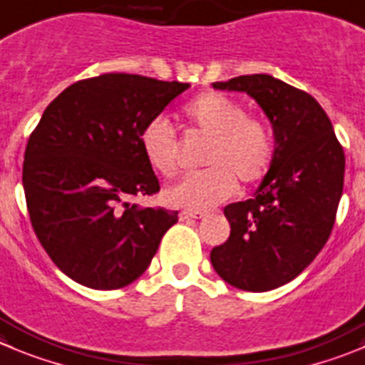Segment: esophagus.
Returning <instances> with one entry per match:
<instances>
[{"mask_svg": "<svg viewBox=\"0 0 365 365\" xmlns=\"http://www.w3.org/2000/svg\"><path fill=\"white\" fill-rule=\"evenodd\" d=\"M205 217V212H198V210H182L180 212V220L187 221V220H202Z\"/></svg>", "mask_w": 365, "mask_h": 365, "instance_id": "esophagus-1", "label": "esophagus"}]
</instances>
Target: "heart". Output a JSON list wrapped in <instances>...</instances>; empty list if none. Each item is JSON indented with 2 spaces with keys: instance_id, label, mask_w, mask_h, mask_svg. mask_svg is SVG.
<instances>
[{
  "instance_id": "heart-1",
  "label": "heart",
  "mask_w": 365,
  "mask_h": 365,
  "mask_svg": "<svg viewBox=\"0 0 365 365\" xmlns=\"http://www.w3.org/2000/svg\"><path fill=\"white\" fill-rule=\"evenodd\" d=\"M183 117L194 135L207 138L203 163L207 169L185 176L169 187V205L207 210L229 200L243 183L259 182L270 169L274 140L267 124L248 117L241 104L221 93H203L185 104ZM140 148L153 171L173 178L180 169L178 138L163 117L149 120L140 131Z\"/></svg>"
}]
</instances>
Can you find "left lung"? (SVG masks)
<instances>
[{"instance_id":"obj_1","label":"left lung","mask_w":365,"mask_h":365,"mask_svg":"<svg viewBox=\"0 0 365 365\" xmlns=\"http://www.w3.org/2000/svg\"><path fill=\"white\" fill-rule=\"evenodd\" d=\"M212 88L250 95L270 120L275 149L254 198L225 207L230 236L212 248L210 263L240 290H274L297 277L331 234L344 149L321 104L272 75H241Z\"/></svg>"}]
</instances>
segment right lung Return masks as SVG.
Masks as SVG:
<instances>
[{
	"mask_svg": "<svg viewBox=\"0 0 365 365\" xmlns=\"http://www.w3.org/2000/svg\"><path fill=\"white\" fill-rule=\"evenodd\" d=\"M189 88L131 73L79 81L57 95L29 138L23 189L34 232L63 274L93 290L140 277L178 210L140 207L158 192L140 131Z\"/></svg>",
	"mask_w": 365,
	"mask_h": 365,
	"instance_id": "1",
	"label": "right lung"
}]
</instances>
